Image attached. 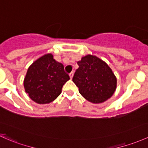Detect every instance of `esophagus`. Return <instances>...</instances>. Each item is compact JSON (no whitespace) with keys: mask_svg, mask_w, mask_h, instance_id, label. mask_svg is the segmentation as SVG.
Masks as SVG:
<instances>
[{"mask_svg":"<svg viewBox=\"0 0 148 148\" xmlns=\"http://www.w3.org/2000/svg\"><path fill=\"white\" fill-rule=\"evenodd\" d=\"M73 75H74V72H73V71H71V72L70 73V74H69V77H70V78L72 79Z\"/></svg>","mask_w":148,"mask_h":148,"instance_id":"esophagus-1","label":"esophagus"}]
</instances>
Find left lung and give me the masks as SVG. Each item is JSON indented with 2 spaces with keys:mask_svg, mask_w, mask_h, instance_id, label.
Here are the masks:
<instances>
[{
  "mask_svg": "<svg viewBox=\"0 0 148 148\" xmlns=\"http://www.w3.org/2000/svg\"><path fill=\"white\" fill-rule=\"evenodd\" d=\"M72 81L88 101L99 103L111 97L116 88V77L106 62L96 56L82 57L77 62Z\"/></svg>",
  "mask_w": 148,
  "mask_h": 148,
  "instance_id": "1",
  "label": "left lung"
}]
</instances>
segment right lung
Listing matches in <instances>:
<instances>
[{
	"mask_svg": "<svg viewBox=\"0 0 148 148\" xmlns=\"http://www.w3.org/2000/svg\"><path fill=\"white\" fill-rule=\"evenodd\" d=\"M69 79L64 65L54 60L52 54H47L28 68L24 87L32 101L40 104L49 103L60 96L62 86Z\"/></svg>",
	"mask_w": 148,
	"mask_h": 148,
	"instance_id": "obj_1",
	"label": "right lung"
}]
</instances>
